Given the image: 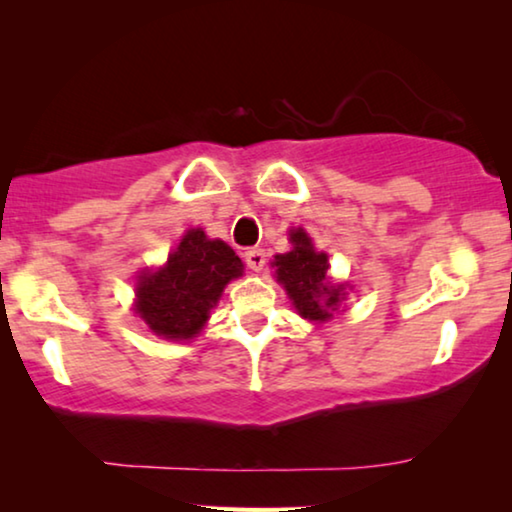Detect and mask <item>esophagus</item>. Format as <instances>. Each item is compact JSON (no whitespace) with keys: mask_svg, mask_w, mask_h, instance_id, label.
<instances>
[{"mask_svg":"<svg viewBox=\"0 0 512 512\" xmlns=\"http://www.w3.org/2000/svg\"><path fill=\"white\" fill-rule=\"evenodd\" d=\"M244 263H247V268L251 270H263L265 268V251L263 249H247L244 251Z\"/></svg>","mask_w":512,"mask_h":512,"instance_id":"obj_1","label":"esophagus"}]
</instances>
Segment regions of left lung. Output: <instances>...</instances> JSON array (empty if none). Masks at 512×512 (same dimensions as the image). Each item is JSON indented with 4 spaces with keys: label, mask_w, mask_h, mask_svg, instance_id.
<instances>
[{
    "label": "left lung",
    "mask_w": 512,
    "mask_h": 512,
    "mask_svg": "<svg viewBox=\"0 0 512 512\" xmlns=\"http://www.w3.org/2000/svg\"><path fill=\"white\" fill-rule=\"evenodd\" d=\"M291 242L293 249L289 254L275 256V263H272L277 268V282L284 284L298 314H303L305 319L324 321L333 317L340 303L342 286L328 282L326 254L314 251L312 240L300 228L291 233Z\"/></svg>",
    "instance_id": "1"
}]
</instances>
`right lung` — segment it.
Returning <instances> with one entry per match:
<instances>
[{
	"mask_svg": "<svg viewBox=\"0 0 512 512\" xmlns=\"http://www.w3.org/2000/svg\"><path fill=\"white\" fill-rule=\"evenodd\" d=\"M242 272L240 256L226 242L207 240L200 228L188 230L165 268L139 279V317L163 338H193L205 326L223 286Z\"/></svg>",
	"mask_w": 512,
	"mask_h": 512,
	"instance_id": "add662e5",
	"label": "right lung"
}]
</instances>
